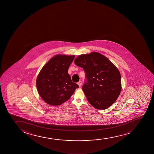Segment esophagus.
<instances>
[{"mask_svg":"<svg viewBox=\"0 0 154 154\" xmlns=\"http://www.w3.org/2000/svg\"><path fill=\"white\" fill-rule=\"evenodd\" d=\"M78 84L79 85V86H81V85H82V82L80 81L79 82H78Z\"/></svg>","mask_w":154,"mask_h":154,"instance_id":"esophagus-1","label":"esophagus"}]
</instances>
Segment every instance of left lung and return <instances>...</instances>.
Masks as SVG:
<instances>
[{
	"label": "left lung",
	"mask_w": 154,
	"mask_h": 154,
	"mask_svg": "<svg viewBox=\"0 0 154 154\" xmlns=\"http://www.w3.org/2000/svg\"><path fill=\"white\" fill-rule=\"evenodd\" d=\"M74 63L85 73L82 90L88 102L99 109H106L113 104L122 89L121 74L117 68L98 52L79 55Z\"/></svg>",
	"instance_id": "8db88e82"
}]
</instances>
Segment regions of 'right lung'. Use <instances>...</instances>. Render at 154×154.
Instances as JSON below:
<instances>
[{"mask_svg":"<svg viewBox=\"0 0 154 154\" xmlns=\"http://www.w3.org/2000/svg\"><path fill=\"white\" fill-rule=\"evenodd\" d=\"M74 55H55L45 64L36 81L40 96L48 104L57 106L70 99L79 86L72 82L68 69Z\"/></svg>","mask_w":154,"mask_h":154,"instance_id":"right-lung-1","label":"right lung"}]
</instances>
